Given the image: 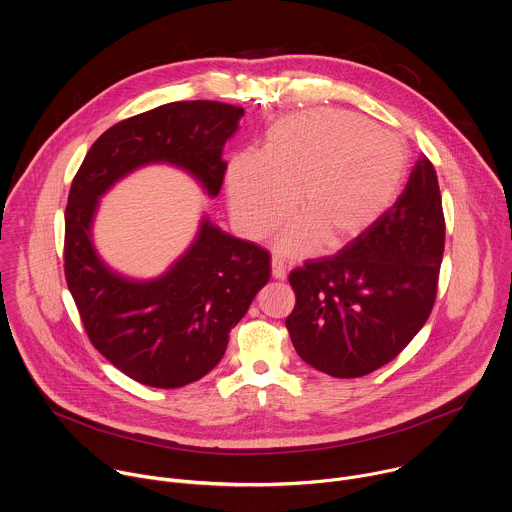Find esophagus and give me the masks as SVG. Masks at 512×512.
<instances>
[{
	"mask_svg": "<svg viewBox=\"0 0 512 512\" xmlns=\"http://www.w3.org/2000/svg\"><path fill=\"white\" fill-rule=\"evenodd\" d=\"M271 275L275 279H285V259L281 253H273L271 257Z\"/></svg>",
	"mask_w": 512,
	"mask_h": 512,
	"instance_id": "1",
	"label": "esophagus"
}]
</instances>
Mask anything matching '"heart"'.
Listing matches in <instances>:
<instances>
[{
  "label": "heart",
  "mask_w": 512,
  "mask_h": 512,
  "mask_svg": "<svg viewBox=\"0 0 512 512\" xmlns=\"http://www.w3.org/2000/svg\"><path fill=\"white\" fill-rule=\"evenodd\" d=\"M404 140L344 110L321 108L277 120L259 154L227 166L233 221L251 239L269 235L293 205L299 219L279 237L297 255L319 239L342 247L372 229L396 203L408 175Z\"/></svg>",
  "instance_id": "obj_1"
}]
</instances>
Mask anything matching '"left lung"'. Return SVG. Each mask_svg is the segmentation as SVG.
<instances>
[{
	"label": "left lung",
	"instance_id": "left-lung-1",
	"mask_svg": "<svg viewBox=\"0 0 512 512\" xmlns=\"http://www.w3.org/2000/svg\"><path fill=\"white\" fill-rule=\"evenodd\" d=\"M444 229L436 170L422 154L372 229L289 273L295 307L285 325L299 358L333 378H362L392 362L434 307Z\"/></svg>",
	"mask_w": 512,
	"mask_h": 512
}]
</instances>
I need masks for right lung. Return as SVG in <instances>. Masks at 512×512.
I'll return each mask as SVG.
<instances>
[{"label":"right lung","mask_w":512,"mask_h":512,"mask_svg":"<svg viewBox=\"0 0 512 512\" xmlns=\"http://www.w3.org/2000/svg\"><path fill=\"white\" fill-rule=\"evenodd\" d=\"M241 106L170 102L108 128L88 150L66 207L64 273L92 346L122 374L150 388H181L223 358L229 331L269 281V251L231 237L207 217L195 243L164 275L148 281L112 271L92 243L98 199L152 162L185 168L217 197L223 146L239 128Z\"/></svg>","instance_id":"right-lung-1"}]
</instances>
